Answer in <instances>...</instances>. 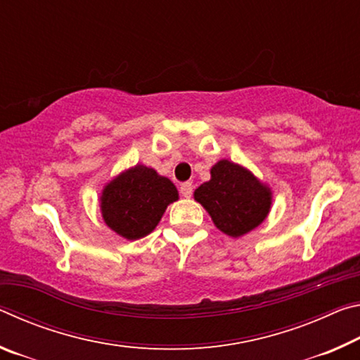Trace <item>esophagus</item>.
I'll return each instance as SVG.
<instances>
[{"instance_id":"obj_1","label":"esophagus","mask_w":360,"mask_h":360,"mask_svg":"<svg viewBox=\"0 0 360 360\" xmlns=\"http://www.w3.org/2000/svg\"><path fill=\"white\" fill-rule=\"evenodd\" d=\"M179 191H181L182 197L188 198V197H192V193H193V186L191 184V182H184V184H181Z\"/></svg>"}]
</instances>
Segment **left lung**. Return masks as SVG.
Wrapping results in <instances>:
<instances>
[{
	"label": "left lung",
	"mask_w": 360,
	"mask_h": 360,
	"mask_svg": "<svg viewBox=\"0 0 360 360\" xmlns=\"http://www.w3.org/2000/svg\"><path fill=\"white\" fill-rule=\"evenodd\" d=\"M216 227L238 238L265 221L271 206V191L249 169L230 160L211 168V179L193 192Z\"/></svg>",
	"instance_id": "8db88e82"
}]
</instances>
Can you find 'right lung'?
<instances>
[{
	"label": "right lung",
	"mask_w": 360,
	"mask_h": 360,
	"mask_svg": "<svg viewBox=\"0 0 360 360\" xmlns=\"http://www.w3.org/2000/svg\"><path fill=\"white\" fill-rule=\"evenodd\" d=\"M178 198V188L168 178L136 165L108 182L100 208L109 229L127 240H138L157 227L167 206Z\"/></svg>",
	"instance_id": "add662e5"
}]
</instances>
